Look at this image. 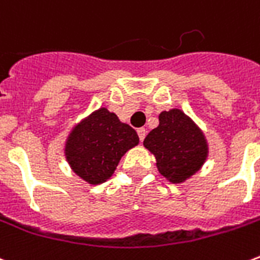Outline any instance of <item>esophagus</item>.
Segmentation results:
<instances>
[{
	"label": "esophagus",
	"instance_id": "esophagus-1",
	"mask_svg": "<svg viewBox=\"0 0 260 260\" xmlns=\"http://www.w3.org/2000/svg\"><path fill=\"white\" fill-rule=\"evenodd\" d=\"M138 135H139V139H140V142H143L144 138H146V129H144V128H139Z\"/></svg>",
	"mask_w": 260,
	"mask_h": 260
}]
</instances>
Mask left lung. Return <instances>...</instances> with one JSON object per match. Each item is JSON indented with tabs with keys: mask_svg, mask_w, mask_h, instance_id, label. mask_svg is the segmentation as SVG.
Returning <instances> with one entry per match:
<instances>
[{
	"mask_svg": "<svg viewBox=\"0 0 260 260\" xmlns=\"http://www.w3.org/2000/svg\"><path fill=\"white\" fill-rule=\"evenodd\" d=\"M143 144L155 156L159 173L173 184L192 177L209 155L202 129L180 109L162 112L159 125L146 136Z\"/></svg>",
	"mask_w": 260,
	"mask_h": 260,
	"instance_id": "obj_1",
	"label": "left lung"
}]
</instances>
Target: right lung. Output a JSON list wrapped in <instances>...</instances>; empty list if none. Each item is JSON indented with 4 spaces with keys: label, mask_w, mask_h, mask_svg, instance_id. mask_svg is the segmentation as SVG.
<instances>
[{
    "label": "right lung",
    "mask_w": 260,
    "mask_h": 260,
    "mask_svg": "<svg viewBox=\"0 0 260 260\" xmlns=\"http://www.w3.org/2000/svg\"><path fill=\"white\" fill-rule=\"evenodd\" d=\"M139 144L136 131L114 113L99 108L76 124L65 142L71 169L91 185L112 177L121 156Z\"/></svg>",
    "instance_id": "1"
}]
</instances>
